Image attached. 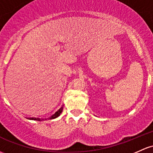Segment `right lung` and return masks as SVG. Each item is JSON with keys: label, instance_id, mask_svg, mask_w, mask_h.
<instances>
[{"label": "right lung", "instance_id": "add662e5", "mask_svg": "<svg viewBox=\"0 0 153 153\" xmlns=\"http://www.w3.org/2000/svg\"><path fill=\"white\" fill-rule=\"evenodd\" d=\"M62 110H63V107H62L61 108L59 109V110H57V112H55L54 114H53V115H51V117H48V119H49V120H51V119H54L56 118V117H57L58 116H59L60 114L62 113ZM30 120H38V121H41V120H43V119L42 118H38V117H29Z\"/></svg>", "mask_w": 153, "mask_h": 153}]
</instances>
